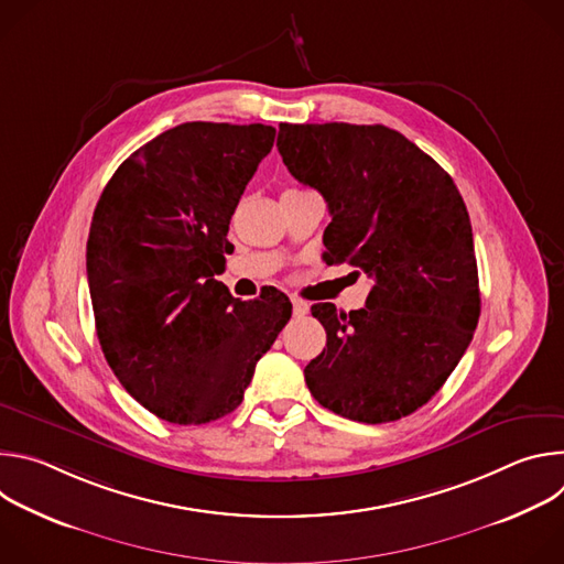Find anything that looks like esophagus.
<instances>
[{"label":"esophagus","mask_w":564,"mask_h":564,"mask_svg":"<svg viewBox=\"0 0 564 564\" xmlns=\"http://www.w3.org/2000/svg\"><path fill=\"white\" fill-rule=\"evenodd\" d=\"M307 310H310V305H307L305 301L292 299V312H294V316H303V314H307Z\"/></svg>","instance_id":"obj_1"}]
</instances>
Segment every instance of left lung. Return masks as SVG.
<instances>
[{"label": "left lung", "instance_id": "obj_1", "mask_svg": "<svg viewBox=\"0 0 564 564\" xmlns=\"http://www.w3.org/2000/svg\"><path fill=\"white\" fill-rule=\"evenodd\" d=\"M276 147L288 172L328 203L326 263L372 279L361 310L312 305L328 350L305 366V383L341 417H406L444 386L479 318L466 205L429 153L383 124L283 122Z\"/></svg>", "mask_w": 564, "mask_h": 564}]
</instances>
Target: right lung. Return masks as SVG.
I'll use <instances>...</instances> for the list:
<instances>
[{"label":"right lung","instance_id":"obj_1","mask_svg":"<svg viewBox=\"0 0 564 564\" xmlns=\"http://www.w3.org/2000/svg\"><path fill=\"white\" fill-rule=\"evenodd\" d=\"M274 135L265 124H178L133 151L96 205L87 276L98 339L122 388L165 422L231 413L290 321L283 292L240 301L214 279Z\"/></svg>","mask_w":564,"mask_h":564}]
</instances>
